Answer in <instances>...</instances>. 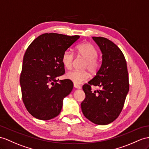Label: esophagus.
<instances>
[{"mask_svg": "<svg viewBox=\"0 0 149 149\" xmlns=\"http://www.w3.org/2000/svg\"><path fill=\"white\" fill-rule=\"evenodd\" d=\"M74 87L75 88H78V89L81 88V86L78 85V84H76V83H74Z\"/></svg>", "mask_w": 149, "mask_h": 149, "instance_id": "34e87169", "label": "esophagus"}]
</instances>
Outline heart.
Masks as SVG:
<instances>
[{
    "label": "heart",
    "instance_id": "1",
    "mask_svg": "<svg viewBox=\"0 0 149 149\" xmlns=\"http://www.w3.org/2000/svg\"><path fill=\"white\" fill-rule=\"evenodd\" d=\"M78 55L83 59H86L84 65L85 69L88 70L93 74H95L99 71L100 63L97 57L98 51L96 47L92 43L88 42L82 43L76 47ZM74 59V54L71 50H67L62 56V63L63 66L68 70H70L72 66ZM66 78L76 84H81L86 81L89 78V72L86 71L72 70L68 72L66 74Z\"/></svg>",
    "mask_w": 149,
    "mask_h": 149
}]
</instances>
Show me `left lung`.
I'll return each mask as SVG.
<instances>
[{"label": "left lung", "instance_id": "1", "mask_svg": "<svg viewBox=\"0 0 149 149\" xmlns=\"http://www.w3.org/2000/svg\"><path fill=\"white\" fill-rule=\"evenodd\" d=\"M102 54V62L95 77L83 86L85 99L81 104L83 114L96 125L109 124L124 106L129 91L125 57L119 47L107 38L93 37ZM100 89L92 92L91 86Z\"/></svg>", "mask_w": 149, "mask_h": 149}]
</instances>
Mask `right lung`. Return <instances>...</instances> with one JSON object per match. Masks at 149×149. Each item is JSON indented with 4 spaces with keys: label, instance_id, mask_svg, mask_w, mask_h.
Segmentation results:
<instances>
[{
    "label": "right lung",
    "instance_id": "add662e5",
    "mask_svg": "<svg viewBox=\"0 0 149 149\" xmlns=\"http://www.w3.org/2000/svg\"><path fill=\"white\" fill-rule=\"evenodd\" d=\"M79 38L54 33L40 35L28 46L24 55L20 85L25 107L34 118L49 120L62 109L64 98L73 83L57 78L65 73L63 53Z\"/></svg>",
    "mask_w": 149,
    "mask_h": 149
}]
</instances>
